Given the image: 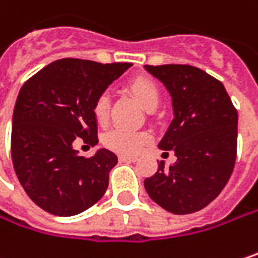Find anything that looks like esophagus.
Returning a JSON list of instances; mask_svg holds the SVG:
<instances>
[{"mask_svg":"<svg viewBox=\"0 0 258 258\" xmlns=\"http://www.w3.org/2000/svg\"><path fill=\"white\" fill-rule=\"evenodd\" d=\"M118 159H119L121 162H136V161H137L136 156H128V155H119Z\"/></svg>","mask_w":258,"mask_h":258,"instance_id":"1","label":"esophagus"}]
</instances>
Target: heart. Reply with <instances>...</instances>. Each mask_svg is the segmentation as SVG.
<instances>
[{
    "label": "heart",
    "instance_id": "b5f03b06",
    "mask_svg": "<svg viewBox=\"0 0 258 258\" xmlns=\"http://www.w3.org/2000/svg\"><path fill=\"white\" fill-rule=\"evenodd\" d=\"M130 94L140 103V106L151 112L161 99L159 87L149 77H136L127 84ZM94 118L99 124H105L109 116V97L102 94L96 99L93 106ZM151 140L149 134L145 131H130V130L113 128L106 133L103 137V145L113 152L124 155H136L142 151V148Z\"/></svg>",
    "mask_w": 258,
    "mask_h": 258
}]
</instances>
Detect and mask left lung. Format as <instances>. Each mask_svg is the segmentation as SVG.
Returning <instances> with one entry per match:
<instances>
[{
	"label": "left lung",
	"instance_id": "8db88e82",
	"mask_svg": "<svg viewBox=\"0 0 258 258\" xmlns=\"http://www.w3.org/2000/svg\"><path fill=\"white\" fill-rule=\"evenodd\" d=\"M171 94L174 118L159 142L177 161L145 180L149 197L174 214L207 207L229 181L236 159L238 112L224 85L190 64L145 66ZM167 153V152H164Z\"/></svg>",
	"mask_w": 258,
	"mask_h": 258
}]
</instances>
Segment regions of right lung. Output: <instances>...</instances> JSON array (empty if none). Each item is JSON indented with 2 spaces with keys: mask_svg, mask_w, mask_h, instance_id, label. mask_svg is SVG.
<instances>
[{
  "mask_svg": "<svg viewBox=\"0 0 258 258\" xmlns=\"http://www.w3.org/2000/svg\"><path fill=\"white\" fill-rule=\"evenodd\" d=\"M130 66L60 59L20 88L13 112V167L28 197L44 211L75 216L105 195L116 155L99 149L85 158L74 142L99 143L94 102Z\"/></svg>",
  "mask_w": 258,
  "mask_h": 258,
  "instance_id": "right-lung-1",
  "label": "right lung"
}]
</instances>
